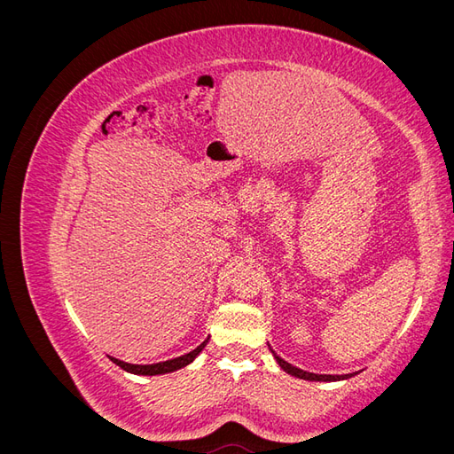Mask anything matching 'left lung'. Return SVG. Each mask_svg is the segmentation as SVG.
<instances>
[{"instance_id": "8db88e82", "label": "left lung", "mask_w": 454, "mask_h": 454, "mask_svg": "<svg viewBox=\"0 0 454 454\" xmlns=\"http://www.w3.org/2000/svg\"><path fill=\"white\" fill-rule=\"evenodd\" d=\"M270 352H272L274 358H277L278 365L286 371V373H290V375H294V377H297V379L318 380V382H335V380H345V379H350V377L356 375V373H350V375H316V373H309V371H303V369H299V367H294L292 364L284 362V360L280 358V356H277V352H274V350H270Z\"/></svg>"}]
</instances>
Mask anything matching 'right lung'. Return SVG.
I'll return each instance as SVG.
<instances>
[{
  "instance_id": "1",
  "label": "right lung",
  "mask_w": 454,
  "mask_h": 454,
  "mask_svg": "<svg viewBox=\"0 0 454 454\" xmlns=\"http://www.w3.org/2000/svg\"><path fill=\"white\" fill-rule=\"evenodd\" d=\"M206 342H208V339H206L202 345H199L195 350H191L189 354H184L180 356V358H174V360H167V362H159V364H151V365H136V364H127V362H121L117 358H112L114 364H117L121 369L129 371V373H134V375H164V373H172V371H177L182 369L185 365H189L191 362H193L197 356L202 352V348L206 347Z\"/></svg>"
}]
</instances>
